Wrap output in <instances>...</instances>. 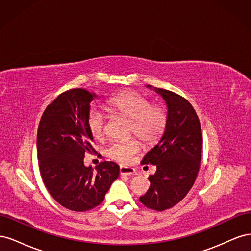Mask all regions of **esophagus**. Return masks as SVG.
Instances as JSON below:
<instances>
[{
	"label": "esophagus",
	"mask_w": 251,
	"mask_h": 251,
	"mask_svg": "<svg viewBox=\"0 0 251 251\" xmlns=\"http://www.w3.org/2000/svg\"><path fill=\"white\" fill-rule=\"evenodd\" d=\"M120 175H125V176H132V175H135L136 171L134 168H130V166H125L121 165L119 169Z\"/></svg>",
	"instance_id": "34e87169"
}]
</instances>
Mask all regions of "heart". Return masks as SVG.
<instances>
[{"label":"heart","mask_w":251,"mask_h":251,"mask_svg":"<svg viewBox=\"0 0 251 251\" xmlns=\"http://www.w3.org/2000/svg\"><path fill=\"white\" fill-rule=\"evenodd\" d=\"M108 108L113 113L131 120V133L146 143L154 142L162 134L166 125L165 111L158 105H151L146 97L136 92H125L111 98ZM104 114L98 109L91 110L88 126L96 140L104 138ZM139 149V142L136 139L116 141L108 147L107 155L113 160L128 163Z\"/></svg>","instance_id":"obj_1"}]
</instances>
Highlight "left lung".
Wrapping results in <instances>:
<instances>
[{
    "instance_id": "8db88e82",
    "label": "left lung",
    "mask_w": 251,
    "mask_h": 251,
    "mask_svg": "<svg viewBox=\"0 0 251 251\" xmlns=\"http://www.w3.org/2000/svg\"><path fill=\"white\" fill-rule=\"evenodd\" d=\"M146 87L163 98L168 114L162 136L142 160L157 170L149 178V191L139 200L151 209L162 211L179 203L194 185L200 168L202 132L196 111L185 98L169 90Z\"/></svg>"
}]
</instances>
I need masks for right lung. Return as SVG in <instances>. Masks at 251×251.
Masks as SVG:
<instances>
[{"mask_svg":"<svg viewBox=\"0 0 251 251\" xmlns=\"http://www.w3.org/2000/svg\"><path fill=\"white\" fill-rule=\"evenodd\" d=\"M100 96L86 89L60 94L45 110L37 128L36 150L45 186L62 206L85 211L100 205L119 176V165L103 161L93 169L83 163L93 151L88 126L91 102Z\"/></svg>","mask_w":251,"mask_h":251,"instance_id":"1","label":"right lung"}]
</instances>
